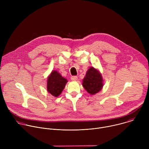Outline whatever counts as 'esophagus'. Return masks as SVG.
Returning a JSON list of instances; mask_svg holds the SVG:
<instances>
[{
  "mask_svg": "<svg viewBox=\"0 0 149 149\" xmlns=\"http://www.w3.org/2000/svg\"><path fill=\"white\" fill-rule=\"evenodd\" d=\"M71 79L72 81H77L78 79V77L77 76H72V77H71Z\"/></svg>",
  "mask_w": 149,
  "mask_h": 149,
  "instance_id": "esophagus-1",
  "label": "esophagus"
}]
</instances>
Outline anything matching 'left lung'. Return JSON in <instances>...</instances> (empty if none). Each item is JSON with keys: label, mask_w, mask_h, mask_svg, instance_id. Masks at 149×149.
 Instances as JSON below:
<instances>
[{"label": "left lung", "mask_w": 149, "mask_h": 149, "mask_svg": "<svg viewBox=\"0 0 149 149\" xmlns=\"http://www.w3.org/2000/svg\"><path fill=\"white\" fill-rule=\"evenodd\" d=\"M104 81L98 70L91 67L82 80V86L90 94L94 95L100 92L103 86Z\"/></svg>", "instance_id": "obj_1"}]
</instances>
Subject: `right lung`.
Listing matches in <instances>:
<instances>
[{"label":"right lung","mask_w":149,"mask_h":149,"mask_svg":"<svg viewBox=\"0 0 149 149\" xmlns=\"http://www.w3.org/2000/svg\"><path fill=\"white\" fill-rule=\"evenodd\" d=\"M68 81L56 70L52 71L47 78V91L52 95L58 97L65 87Z\"/></svg>","instance_id":"obj_1"}]
</instances>
